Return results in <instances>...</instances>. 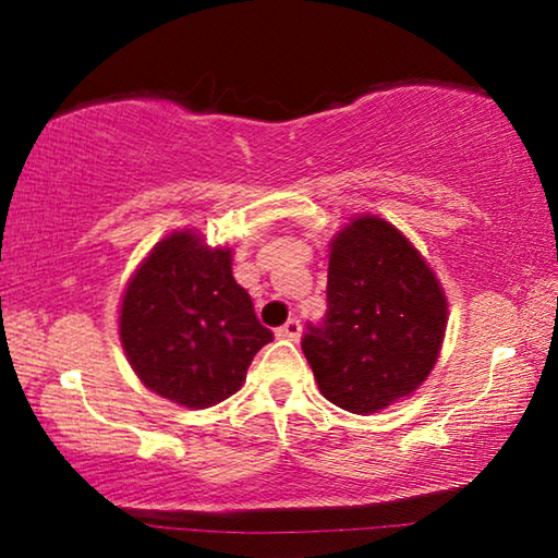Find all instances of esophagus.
Here are the masks:
<instances>
[{"instance_id": "obj_1", "label": "esophagus", "mask_w": 558, "mask_h": 558, "mask_svg": "<svg viewBox=\"0 0 558 558\" xmlns=\"http://www.w3.org/2000/svg\"><path fill=\"white\" fill-rule=\"evenodd\" d=\"M300 330H302L300 319H296V317H289L287 323L279 327L277 335H279V338H287V340H296V338H300Z\"/></svg>"}]
</instances>
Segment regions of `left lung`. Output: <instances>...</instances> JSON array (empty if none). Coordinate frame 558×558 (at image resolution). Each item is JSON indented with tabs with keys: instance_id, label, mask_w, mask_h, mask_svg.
<instances>
[{
	"instance_id": "1",
	"label": "left lung",
	"mask_w": 558,
	"mask_h": 558,
	"mask_svg": "<svg viewBox=\"0 0 558 558\" xmlns=\"http://www.w3.org/2000/svg\"><path fill=\"white\" fill-rule=\"evenodd\" d=\"M447 300L422 254L376 216L332 241L327 312L307 323L302 350L319 391L353 414H376L414 393L437 363Z\"/></svg>"
}]
</instances>
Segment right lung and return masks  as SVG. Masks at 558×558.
Masks as SVG:
<instances>
[{
    "instance_id": "1",
    "label": "right lung",
    "mask_w": 558,
    "mask_h": 558,
    "mask_svg": "<svg viewBox=\"0 0 558 558\" xmlns=\"http://www.w3.org/2000/svg\"><path fill=\"white\" fill-rule=\"evenodd\" d=\"M119 335L142 384L187 409L233 396L274 340L233 279L231 251L190 231L159 241L129 281Z\"/></svg>"
}]
</instances>
